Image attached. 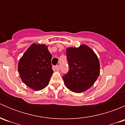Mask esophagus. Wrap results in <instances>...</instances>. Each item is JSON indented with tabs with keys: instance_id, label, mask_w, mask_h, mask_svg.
I'll use <instances>...</instances> for the list:
<instances>
[{
	"instance_id": "obj_1",
	"label": "esophagus",
	"mask_w": 125,
	"mask_h": 125,
	"mask_svg": "<svg viewBox=\"0 0 125 125\" xmlns=\"http://www.w3.org/2000/svg\"><path fill=\"white\" fill-rule=\"evenodd\" d=\"M55 69L56 70V71H59L60 70V66L59 65H56V66H55Z\"/></svg>"
}]
</instances>
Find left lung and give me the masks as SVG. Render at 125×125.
Segmentation results:
<instances>
[{
	"instance_id": "obj_1",
	"label": "left lung",
	"mask_w": 125,
	"mask_h": 125,
	"mask_svg": "<svg viewBox=\"0 0 125 125\" xmlns=\"http://www.w3.org/2000/svg\"><path fill=\"white\" fill-rule=\"evenodd\" d=\"M66 55L69 70L62 77L65 86L74 93L85 91L95 83L100 74L98 57L85 45L68 48Z\"/></svg>"
}]
</instances>
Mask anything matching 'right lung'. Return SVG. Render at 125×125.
<instances>
[{"mask_svg": "<svg viewBox=\"0 0 125 125\" xmlns=\"http://www.w3.org/2000/svg\"><path fill=\"white\" fill-rule=\"evenodd\" d=\"M52 55L45 45L33 43L19 62L18 71L24 83L38 91L47 86L53 73Z\"/></svg>", "mask_w": 125, "mask_h": 125, "instance_id": "right-lung-1", "label": "right lung"}]
</instances>
